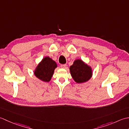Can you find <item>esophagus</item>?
Wrapping results in <instances>:
<instances>
[{
    "instance_id": "esophagus-1",
    "label": "esophagus",
    "mask_w": 129,
    "mask_h": 129,
    "mask_svg": "<svg viewBox=\"0 0 129 129\" xmlns=\"http://www.w3.org/2000/svg\"><path fill=\"white\" fill-rule=\"evenodd\" d=\"M61 67L62 68H66L67 67V64H61Z\"/></svg>"
}]
</instances>
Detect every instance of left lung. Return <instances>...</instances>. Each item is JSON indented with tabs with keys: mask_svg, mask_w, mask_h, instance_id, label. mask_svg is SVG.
I'll list each match as a JSON object with an SVG mask.
<instances>
[{
	"mask_svg": "<svg viewBox=\"0 0 129 129\" xmlns=\"http://www.w3.org/2000/svg\"><path fill=\"white\" fill-rule=\"evenodd\" d=\"M70 71L73 79L78 83L87 82L92 76L91 67L80 59L75 60Z\"/></svg>",
	"mask_w": 129,
	"mask_h": 129,
	"instance_id": "1",
	"label": "left lung"
}]
</instances>
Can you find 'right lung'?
<instances>
[{
  "label": "right lung",
  "instance_id": "obj_1",
  "mask_svg": "<svg viewBox=\"0 0 129 129\" xmlns=\"http://www.w3.org/2000/svg\"><path fill=\"white\" fill-rule=\"evenodd\" d=\"M57 67L56 62L49 57H46L37 66L34 74L39 80L48 82L51 80L55 68Z\"/></svg>",
  "mask_w": 129,
  "mask_h": 129
}]
</instances>
